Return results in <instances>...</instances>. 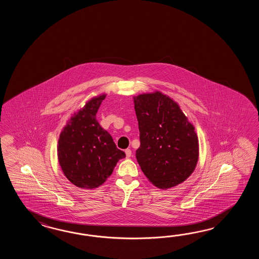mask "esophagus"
<instances>
[{
    "label": "esophagus",
    "mask_w": 259,
    "mask_h": 259,
    "mask_svg": "<svg viewBox=\"0 0 259 259\" xmlns=\"http://www.w3.org/2000/svg\"><path fill=\"white\" fill-rule=\"evenodd\" d=\"M125 153H126V156H127V157H131V156H132V153L131 149H126V150H125Z\"/></svg>",
    "instance_id": "esophagus-1"
}]
</instances>
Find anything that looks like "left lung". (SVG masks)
<instances>
[{
    "instance_id": "left-lung-1",
    "label": "left lung",
    "mask_w": 259,
    "mask_h": 259,
    "mask_svg": "<svg viewBox=\"0 0 259 259\" xmlns=\"http://www.w3.org/2000/svg\"><path fill=\"white\" fill-rule=\"evenodd\" d=\"M140 143L136 158L144 175L160 189L174 187L193 173L198 138L180 106L159 92L134 97Z\"/></svg>"
}]
</instances>
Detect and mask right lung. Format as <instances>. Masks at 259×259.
I'll list each match as a JSON object with an SVG mask.
<instances>
[{
	"mask_svg": "<svg viewBox=\"0 0 259 259\" xmlns=\"http://www.w3.org/2000/svg\"><path fill=\"white\" fill-rule=\"evenodd\" d=\"M105 98L103 94L90 100L61 132L57 147L59 164L67 180L77 187H99L118 160L126 157L95 117Z\"/></svg>",
	"mask_w": 259,
	"mask_h": 259,
	"instance_id": "right-lung-1",
	"label": "right lung"
}]
</instances>
